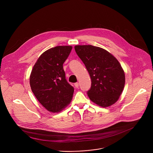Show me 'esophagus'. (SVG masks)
<instances>
[{
  "instance_id": "obj_1",
  "label": "esophagus",
  "mask_w": 153,
  "mask_h": 153,
  "mask_svg": "<svg viewBox=\"0 0 153 153\" xmlns=\"http://www.w3.org/2000/svg\"><path fill=\"white\" fill-rule=\"evenodd\" d=\"M74 85H75V88H78L79 87V84H78V82L75 83V84H74Z\"/></svg>"
}]
</instances>
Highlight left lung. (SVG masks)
<instances>
[{
    "instance_id": "obj_1",
    "label": "left lung",
    "mask_w": 153,
    "mask_h": 153,
    "mask_svg": "<svg viewBox=\"0 0 153 153\" xmlns=\"http://www.w3.org/2000/svg\"><path fill=\"white\" fill-rule=\"evenodd\" d=\"M75 50L91 77L89 99L102 107L115 103L125 85L124 72L118 60L106 50L92 45H76Z\"/></svg>"
}]
</instances>
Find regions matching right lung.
<instances>
[{
	"instance_id": "1",
	"label": "right lung",
	"mask_w": 153,
	"mask_h": 153,
	"mask_svg": "<svg viewBox=\"0 0 153 153\" xmlns=\"http://www.w3.org/2000/svg\"><path fill=\"white\" fill-rule=\"evenodd\" d=\"M72 47L58 46L39 56L30 75V85L39 102L50 112H58L72 99L74 88L66 81L63 64Z\"/></svg>"
}]
</instances>
